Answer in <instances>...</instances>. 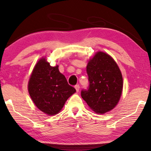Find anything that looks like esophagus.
<instances>
[{"label": "esophagus", "instance_id": "34e87169", "mask_svg": "<svg viewBox=\"0 0 151 151\" xmlns=\"http://www.w3.org/2000/svg\"><path fill=\"white\" fill-rule=\"evenodd\" d=\"M75 88H76V91L78 92V91H79V90H80V86L78 85V84H77V85L75 86Z\"/></svg>", "mask_w": 151, "mask_h": 151}]
</instances>
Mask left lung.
Segmentation results:
<instances>
[{"mask_svg": "<svg viewBox=\"0 0 151 151\" xmlns=\"http://www.w3.org/2000/svg\"><path fill=\"white\" fill-rule=\"evenodd\" d=\"M89 85L81 96L88 106L99 114L112 110L118 103L123 88L122 73L110 55L99 51L86 67Z\"/></svg>", "mask_w": 151, "mask_h": 151, "instance_id": "1", "label": "left lung"}]
</instances>
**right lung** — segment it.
<instances>
[{
    "label": "right lung",
    "mask_w": 151,
    "mask_h": 151,
    "mask_svg": "<svg viewBox=\"0 0 151 151\" xmlns=\"http://www.w3.org/2000/svg\"><path fill=\"white\" fill-rule=\"evenodd\" d=\"M28 91L38 109L49 115L58 113L67 99L76 91L59 71L58 66L51 67L45 58L40 59L35 65Z\"/></svg>",
    "instance_id": "obj_1"
}]
</instances>
